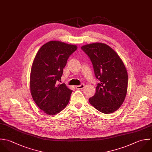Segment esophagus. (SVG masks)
<instances>
[{
	"label": "esophagus",
	"mask_w": 152,
	"mask_h": 152,
	"mask_svg": "<svg viewBox=\"0 0 152 152\" xmlns=\"http://www.w3.org/2000/svg\"><path fill=\"white\" fill-rule=\"evenodd\" d=\"M84 88H85V85L83 84H82L79 86H76V88L77 89H83Z\"/></svg>",
	"instance_id": "esophagus-1"
}]
</instances>
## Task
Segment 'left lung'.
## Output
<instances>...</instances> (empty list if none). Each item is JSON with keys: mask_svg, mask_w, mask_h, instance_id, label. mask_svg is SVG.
<instances>
[{"mask_svg": "<svg viewBox=\"0 0 152 152\" xmlns=\"http://www.w3.org/2000/svg\"><path fill=\"white\" fill-rule=\"evenodd\" d=\"M90 57L95 75L100 81L89 103L104 114H111L123 104L128 87V74L120 57L109 45L94 42L82 46Z\"/></svg>", "mask_w": 152, "mask_h": 152, "instance_id": "left-lung-1", "label": "left lung"}]
</instances>
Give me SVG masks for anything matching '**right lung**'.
Masks as SVG:
<instances>
[{
	"mask_svg": "<svg viewBox=\"0 0 152 152\" xmlns=\"http://www.w3.org/2000/svg\"><path fill=\"white\" fill-rule=\"evenodd\" d=\"M76 45L50 41L41 47L32 64L30 91L33 100L44 113L58 114L68 104L73 91L64 83L57 84L69 56Z\"/></svg>",
	"mask_w": 152,
	"mask_h": 152,
	"instance_id": "1",
	"label": "right lung"
}]
</instances>
